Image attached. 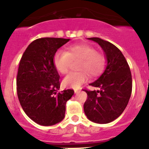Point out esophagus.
Segmentation results:
<instances>
[{"label": "esophagus", "instance_id": "1", "mask_svg": "<svg viewBox=\"0 0 149 149\" xmlns=\"http://www.w3.org/2000/svg\"><path fill=\"white\" fill-rule=\"evenodd\" d=\"M80 92H81V89H75L74 90L75 94H78V93H79Z\"/></svg>", "mask_w": 149, "mask_h": 149}]
</instances>
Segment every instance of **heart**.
Returning a JSON list of instances; mask_svg holds the SVG:
<instances>
[{
    "mask_svg": "<svg viewBox=\"0 0 149 149\" xmlns=\"http://www.w3.org/2000/svg\"><path fill=\"white\" fill-rule=\"evenodd\" d=\"M79 61L77 70L71 72L65 77L63 85L66 87L77 88L90 77H97L103 71L105 66V57L102 54L97 53L92 46L81 44L70 46L66 52L57 51L54 57V64L61 74H67L71 62Z\"/></svg>",
    "mask_w": 149,
    "mask_h": 149,
    "instance_id": "1",
    "label": "heart"
}]
</instances>
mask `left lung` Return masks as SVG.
Instances as JSON below:
<instances>
[{
	"label": "left lung",
	"instance_id": "8db88e82",
	"mask_svg": "<svg viewBox=\"0 0 149 149\" xmlns=\"http://www.w3.org/2000/svg\"><path fill=\"white\" fill-rule=\"evenodd\" d=\"M98 43L106 58L105 70L99 78L89 84L98 90L87 91L84 112L89 120L108 123L116 120L128 104L132 93V76L127 60L111 42L100 38H88Z\"/></svg>",
	"mask_w": 149,
	"mask_h": 149
}]
</instances>
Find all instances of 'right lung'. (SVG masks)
I'll return each instance as SVG.
<instances>
[{"mask_svg": "<svg viewBox=\"0 0 149 149\" xmlns=\"http://www.w3.org/2000/svg\"><path fill=\"white\" fill-rule=\"evenodd\" d=\"M70 39L42 38L35 40L22 56L17 77V90L22 109L30 119L42 126H52L63 120L66 102L72 89L57 92L60 76L54 57Z\"/></svg>", "mask_w": 149, "mask_h": 149, "instance_id": "obj_1", "label": "right lung"}]
</instances>
